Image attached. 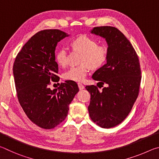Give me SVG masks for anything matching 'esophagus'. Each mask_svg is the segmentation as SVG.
<instances>
[{
	"mask_svg": "<svg viewBox=\"0 0 159 159\" xmlns=\"http://www.w3.org/2000/svg\"><path fill=\"white\" fill-rule=\"evenodd\" d=\"M78 85H79V88L80 90H83V89H84V88H85L84 85H83V84H81V83H79V84H78Z\"/></svg>",
	"mask_w": 159,
	"mask_h": 159,
	"instance_id": "obj_1",
	"label": "esophagus"
}]
</instances>
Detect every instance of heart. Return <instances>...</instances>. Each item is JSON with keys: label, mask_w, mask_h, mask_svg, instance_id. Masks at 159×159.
Segmentation results:
<instances>
[{"label": "heart", "mask_w": 159, "mask_h": 159, "mask_svg": "<svg viewBox=\"0 0 159 159\" xmlns=\"http://www.w3.org/2000/svg\"><path fill=\"white\" fill-rule=\"evenodd\" d=\"M74 49L82 53L79 66H72L64 74L66 80L83 82L87 76L88 67L99 69L107 62L109 57L108 49L102 45H98L95 40L87 36H80L71 43ZM67 50L65 47L59 49L55 53V60L61 66L66 64Z\"/></svg>", "instance_id": "obj_1"}]
</instances>
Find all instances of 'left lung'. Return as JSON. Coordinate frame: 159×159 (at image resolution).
<instances>
[{"label":"left lung","instance_id":"obj_1","mask_svg":"<svg viewBox=\"0 0 159 159\" xmlns=\"http://www.w3.org/2000/svg\"><path fill=\"white\" fill-rule=\"evenodd\" d=\"M90 33L106 40L109 57L107 63L92 76L102 85L106 83L107 87L102 91L95 85L85 87L90 93L88 109L94 122L102 128H110L120 124L128 116L138 98L140 66L133 45L118 29L98 26Z\"/></svg>","mask_w":159,"mask_h":159}]
</instances>
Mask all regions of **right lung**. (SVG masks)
<instances>
[{
  "mask_svg": "<svg viewBox=\"0 0 159 159\" xmlns=\"http://www.w3.org/2000/svg\"><path fill=\"white\" fill-rule=\"evenodd\" d=\"M69 36L59 29L38 32L21 48L13 66L19 102L29 119L44 129L54 128L65 119L79 90L73 80H66L52 90L49 88L50 81L60 80L56 75V46Z\"/></svg>",
  "mask_w": 159,
  "mask_h": 159,
  "instance_id": "add662e5",
  "label": "right lung"
}]
</instances>
